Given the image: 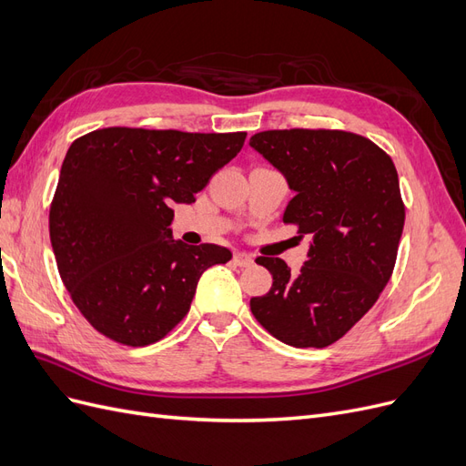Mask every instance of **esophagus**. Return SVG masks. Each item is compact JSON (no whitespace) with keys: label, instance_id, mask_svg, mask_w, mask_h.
Returning a JSON list of instances; mask_svg holds the SVG:
<instances>
[{"label":"esophagus","instance_id":"obj_1","mask_svg":"<svg viewBox=\"0 0 466 466\" xmlns=\"http://www.w3.org/2000/svg\"><path fill=\"white\" fill-rule=\"evenodd\" d=\"M233 262L237 266H252V262H255V258H252L248 252H235L233 257Z\"/></svg>","mask_w":466,"mask_h":466}]
</instances>
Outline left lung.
Here are the masks:
<instances>
[{"label": "left lung", "mask_w": 466, "mask_h": 466, "mask_svg": "<svg viewBox=\"0 0 466 466\" xmlns=\"http://www.w3.org/2000/svg\"><path fill=\"white\" fill-rule=\"evenodd\" d=\"M248 144L295 192L284 223L311 235L298 274L281 258H257L274 281L250 311L288 346H330L390 279L404 228L397 168L371 139L342 130H268Z\"/></svg>", "instance_id": "left-lung-1"}]
</instances>
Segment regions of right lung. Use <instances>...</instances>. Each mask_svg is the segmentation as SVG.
Listing matches in <instances>:
<instances>
[{"instance_id":"right-lung-1","label":"right lung","mask_w":466,"mask_h":466,"mask_svg":"<svg viewBox=\"0 0 466 466\" xmlns=\"http://www.w3.org/2000/svg\"><path fill=\"white\" fill-rule=\"evenodd\" d=\"M245 137L103 128L69 146L50 206V241L64 286L93 329L137 348L187 317L200 276L233 255L175 241L173 206L192 204Z\"/></svg>"}]
</instances>
